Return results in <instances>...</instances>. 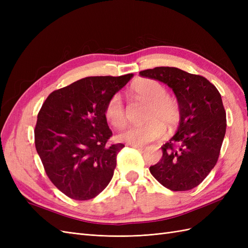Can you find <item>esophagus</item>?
<instances>
[{
    "instance_id": "34e87169",
    "label": "esophagus",
    "mask_w": 248,
    "mask_h": 248,
    "mask_svg": "<svg viewBox=\"0 0 248 248\" xmlns=\"http://www.w3.org/2000/svg\"><path fill=\"white\" fill-rule=\"evenodd\" d=\"M130 147L132 148H136V149H139V150H142L145 149V146L144 145H136V144H132V145H129Z\"/></svg>"
}]
</instances>
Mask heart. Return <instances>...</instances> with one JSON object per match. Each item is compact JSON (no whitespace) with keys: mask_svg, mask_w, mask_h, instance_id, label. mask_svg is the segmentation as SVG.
I'll list each match as a JSON object with an SVG mask.
<instances>
[{"mask_svg":"<svg viewBox=\"0 0 248 248\" xmlns=\"http://www.w3.org/2000/svg\"><path fill=\"white\" fill-rule=\"evenodd\" d=\"M134 99L148 103L142 125L131 126L118 136L120 141L126 144L144 145L163 136L164 129L171 130L180 121V108L177 101L168 95L161 82L152 78H141L130 88ZM104 116L116 128H121L127 121L126 108L120 95L116 94L108 101Z\"/></svg>","mask_w":248,"mask_h":248,"instance_id":"heart-1","label":"heart"}]
</instances>
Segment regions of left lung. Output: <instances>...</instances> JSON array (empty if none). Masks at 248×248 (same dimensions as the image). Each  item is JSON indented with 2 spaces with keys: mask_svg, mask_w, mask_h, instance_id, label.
<instances>
[{
  "mask_svg": "<svg viewBox=\"0 0 248 248\" xmlns=\"http://www.w3.org/2000/svg\"><path fill=\"white\" fill-rule=\"evenodd\" d=\"M140 76L168 85L181 114L177 132L161 147V159L150 167V172L172 191L192 189L215 167L226 134V110L218 90L204 77L176 67H155Z\"/></svg>",
  "mask_w": 248,
  "mask_h": 248,
  "instance_id": "1",
  "label": "left lung"
}]
</instances>
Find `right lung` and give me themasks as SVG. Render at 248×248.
<instances>
[{"label":"right lung","mask_w":248,"mask_h":248,"mask_svg":"<svg viewBox=\"0 0 248 248\" xmlns=\"http://www.w3.org/2000/svg\"><path fill=\"white\" fill-rule=\"evenodd\" d=\"M133 77H89L48 95L37 116L35 146L47 177L65 196L95 198L114 176L123 144L112 136L104 109Z\"/></svg>","instance_id":"right-lung-1"}]
</instances>
